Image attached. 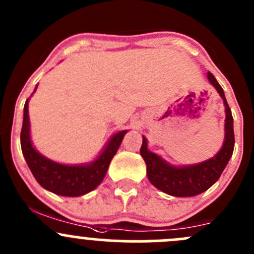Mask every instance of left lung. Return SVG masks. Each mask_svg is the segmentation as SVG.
<instances>
[{
	"mask_svg": "<svg viewBox=\"0 0 254 254\" xmlns=\"http://www.w3.org/2000/svg\"><path fill=\"white\" fill-rule=\"evenodd\" d=\"M207 79L224 101L225 106V137L222 147L214 157L195 165L175 166L165 158L151 152L147 147V139L142 136L140 153L146 163L147 178L153 187L172 196H194L207 190L221 176L222 171L231 158L235 146L234 118L227 104L224 89L214 75L207 72Z\"/></svg>",
	"mask_w": 254,
	"mask_h": 254,
	"instance_id": "1",
	"label": "left lung"
}]
</instances>
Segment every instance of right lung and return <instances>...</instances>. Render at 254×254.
Masks as SVG:
<instances>
[{
    "mask_svg": "<svg viewBox=\"0 0 254 254\" xmlns=\"http://www.w3.org/2000/svg\"><path fill=\"white\" fill-rule=\"evenodd\" d=\"M37 87L34 92L37 91ZM28 104L29 98L25 101L23 111L24 113L20 131V146L25 162L38 183L51 193L63 196H81L96 189L106 177L109 163L117 153L127 130H122L112 135L101 153L91 162L64 165L45 157L33 146Z\"/></svg>",
    "mask_w": 254,
    "mask_h": 254,
    "instance_id": "obj_1",
    "label": "right lung"
}]
</instances>
